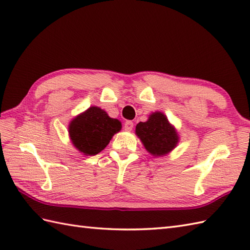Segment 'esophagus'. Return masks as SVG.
<instances>
[{"label":"esophagus","instance_id":"34e87169","mask_svg":"<svg viewBox=\"0 0 250 250\" xmlns=\"http://www.w3.org/2000/svg\"><path fill=\"white\" fill-rule=\"evenodd\" d=\"M133 126H134V124H133L132 123V121H125V131H132L133 130Z\"/></svg>","mask_w":250,"mask_h":250}]
</instances>
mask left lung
Returning a JSON list of instances; mask_svg holds the SVG:
<instances>
[{
	"label": "left lung",
	"instance_id": "left-lung-1",
	"mask_svg": "<svg viewBox=\"0 0 250 250\" xmlns=\"http://www.w3.org/2000/svg\"><path fill=\"white\" fill-rule=\"evenodd\" d=\"M135 134L141 139L145 149L155 158L171 152L180 141L176 127L160 111L150 114L145 123L137 124Z\"/></svg>",
	"mask_w": 250,
	"mask_h": 250
}]
</instances>
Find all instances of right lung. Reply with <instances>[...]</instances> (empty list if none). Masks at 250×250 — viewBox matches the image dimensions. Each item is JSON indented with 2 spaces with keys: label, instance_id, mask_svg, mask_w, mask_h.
<instances>
[{
  "label": "right lung",
  "instance_id": "add662e5",
  "mask_svg": "<svg viewBox=\"0 0 250 250\" xmlns=\"http://www.w3.org/2000/svg\"><path fill=\"white\" fill-rule=\"evenodd\" d=\"M123 125L104 109L90 106L69 123L68 133L73 147L84 155H96L105 148Z\"/></svg>",
  "mask_w": 250,
  "mask_h": 250
}]
</instances>
